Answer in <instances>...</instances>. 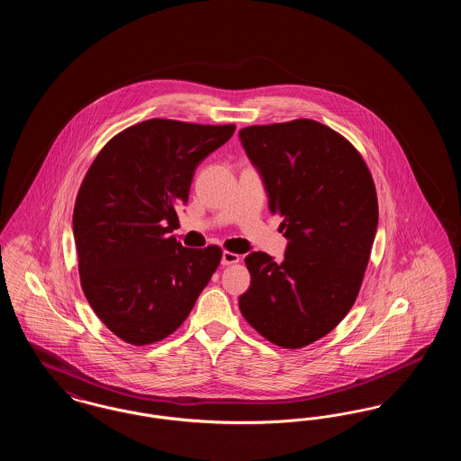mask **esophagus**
<instances>
[{"label": "esophagus", "mask_w": 461, "mask_h": 461, "mask_svg": "<svg viewBox=\"0 0 461 461\" xmlns=\"http://www.w3.org/2000/svg\"><path fill=\"white\" fill-rule=\"evenodd\" d=\"M240 261V256L235 254V252H222V258H221V264L222 266H230V264L239 263Z\"/></svg>", "instance_id": "esophagus-1"}]
</instances>
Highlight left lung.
<instances>
[{
  "instance_id": "obj_1",
  "label": "left lung",
  "mask_w": 461,
  "mask_h": 461,
  "mask_svg": "<svg viewBox=\"0 0 461 461\" xmlns=\"http://www.w3.org/2000/svg\"><path fill=\"white\" fill-rule=\"evenodd\" d=\"M280 214L285 259L245 258L250 286L243 318L269 342L299 349L325 337L349 312L368 266L378 202L366 162L329 126L295 119L239 132Z\"/></svg>"
}]
</instances>
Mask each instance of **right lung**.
Segmentation results:
<instances>
[{
	"label": "right lung",
	"instance_id": "1",
	"mask_svg": "<svg viewBox=\"0 0 461 461\" xmlns=\"http://www.w3.org/2000/svg\"><path fill=\"white\" fill-rule=\"evenodd\" d=\"M233 132L143 121L115 134L85 176L72 216L81 286L124 342L147 346L179 329L218 269V245L188 249L169 233L198 164Z\"/></svg>",
	"mask_w": 461,
	"mask_h": 461
}]
</instances>
